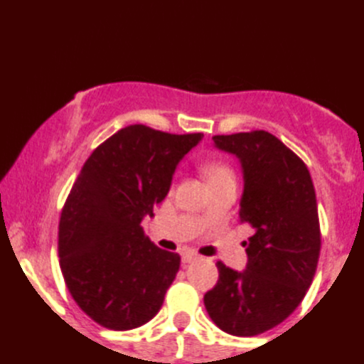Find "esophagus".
<instances>
[{"label":"esophagus","instance_id":"obj_1","mask_svg":"<svg viewBox=\"0 0 364 364\" xmlns=\"http://www.w3.org/2000/svg\"><path fill=\"white\" fill-rule=\"evenodd\" d=\"M195 259H198V256L192 251H185L181 255V262L183 263H192V262H195Z\"/></svg>","mask_w":364,"mask_h":364}]
</instances>
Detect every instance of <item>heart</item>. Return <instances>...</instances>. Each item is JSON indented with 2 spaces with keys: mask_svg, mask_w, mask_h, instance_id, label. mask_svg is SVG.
<instances>
[{
  "mask_svg": "<svg viewBox=\"0 0 364 364\" xmlns=\"http://www.w3.org/2000/svg\"><path fill=\"white\" fill-rule=\"evenodd\" d=\"M202 171L208 176V181H221V179H233V171L227 162H221V160H208V162L202 166Z\"/></svg>",
  "mask_w": 364,
  "mask_h": 364,
  "instance_id": "1",
  "label": "heart"
}]
</instances>
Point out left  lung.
I'll use <instances>...</instances> for the list:
<instances>
[{
  "mask_svg": "<svg viewBox=\"0 0 364 364\" xmlns=\"http://www.w3.org/2000/svg\"><path fill=\"white\" fill-rule=\"evenodd\" d=\"M213 141L239 159L244 178L239 220L252 235L244 242L246 270L218 262L220 277L204 294V305L220 330L255 336L282 323L311 288L321 251L316 190L300 156L270 132Z\"/></svg>",
  "mask_w": 364,
  "mask_h": 364,
  "instance_id": "obj_1",
  "label": "left lung"
}]
</instances>
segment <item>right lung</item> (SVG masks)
Returning <instances> with one entry per match:
<instances>
[{
    "label": "right lung",
    "instance_id": "right-lung-1",
    "mask_svg": "<svg viewBox=\"0 0 364 364\" xmlns=\"http://www.w3.org/2000/svg\"><path fill=\"white\" fill-rule=\"evenodd\" d=\"M202 137L129 125L83 164L60 214L59 258L73 300L101 326L132 330L162 307L181 258L156 247L141 221Z\"/></svg>",
    "mask_w": 364,
    "mask_h": 364
}]
</instances>
